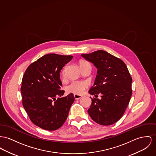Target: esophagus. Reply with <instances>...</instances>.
Instances as JSON below:
<instances>
[{"instance_id":"34e87169","label":"esophagus","mask_w":156,"mask_h":156,"mask_svg":"<svg viewBox=\"0 0 156 156\" xmlns=\"http://www.w3.org/2000/svg\"><path fill=\"white\" fill-rule=\"evenodd\" d=\"M74 99L77 100V99H80V98H82V96L79 95V94H74Z\"/></svg>"}]
</instances>
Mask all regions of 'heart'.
Masks as SVG:
<instances>
[{"label":"heart","instance_id":"b5f03b06","mask_svg":"<svg viewBox=\"0 0 156 156\" xmlns=\"http://www.w3.org/2000/svg\"><path fill=\"white\" fill-rule=\"evenodd\" d=\"M86 65H90L89 63L85 61L82 60L79 62L80 67ZM64 74V72H62V75ZM88 86V83L84 80H76L73 81L72 83L67 85L66 87V90L67 93H72L80 95L83 94L86 88Z\"/></svg>","mask_w":156,"mask_h":156}]
</instances>
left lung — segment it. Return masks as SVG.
Listing matches in <instances>:
<instances>
[{
    "mask_svg": "<svg viewBox=\"0 0 156 156\" xmlns=\"http://www.w3.org/2000/svg\"><path fill=\"white\" fill-rule=\"evenodd\" d=\"M81 55L98 69L89 93L95 97L101 94V99L92 98L89 115L99 124H114L122 116L132 95V78L127 67L122 60L104 50Z\"/></svg>",
    "mask_w": 156,
    "mask_h": 156,
    "instance_id": "1",
    "label": "left lung"
}]
</instances>
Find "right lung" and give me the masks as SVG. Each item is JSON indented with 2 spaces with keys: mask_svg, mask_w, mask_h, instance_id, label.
Instances as JSON below:
<instances>
[{
  "mask_svg": "<svg viewBox=\"0 0 156 156\" xmlns=\"http://www.w3.org/2000/svg\"><path fill=\"white\" fill-rule=\"evenodd\" d=\"M73 57L44 55L31 64L23 74L21 88L23 106L32 122L44 129L60 128L74 101L73 94L62 97L64 91L60 90V79L61 70Z\"/></svg>",
  "mask_w": 156,
  "mask_h": 156,
  "instance_id": "add662e5",
  "label": "right lung"
}]
</instances>
